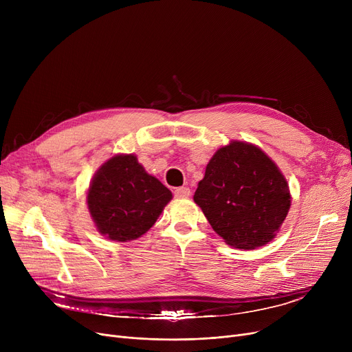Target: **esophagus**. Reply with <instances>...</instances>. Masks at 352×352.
<instances>
[{"label":"esophagus","mask_w":352,"mask_h":352,"mask_svg":"<svg viewBox=\"0 0 352 352\" xmlns=\"http://www.w3.org/2000/svg\"><path fill=\"white\" fill-rule=\"evenodd\" d=\"M174 195L178 198H188L191 195V190L187 187H179L174 190Z\"/></svg>","instance_id":"34e87169"}]
</instances>
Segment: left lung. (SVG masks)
I'll return each mask as SVG.
<instances>
[{
	"mask_svg": "<svg viewBox=\"0 0 352 352\" xmlns=\"http://www.w3.org/2000/svg\"><path fill=\"white\" fill-rule=\"evenodd\" d=\"M194 201L226 244L255 250L280 231L291 192L278 165L260 146L234 140L211 157Z\"/></svg>",
	"mask_w": 352,
	"mask_h": 352,
	"instance_id": "1",
	"label": "left lung"
}]
</instances>
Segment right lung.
Segmentation results:
<instances>
[{"instance_id": "add662e5", "label": "right lung", "mask_w": 352, "mask_h": 352, "mask_svg": "<svg viewBox=\"0 0 352 352\" xmlns=\"http://www.w3.org/2000/svg\"><path fill=\"white\" fill-rule=\"evenodd\" d=\"M171 199L173 192L144 170L135 154L108 158L87 191V207L97 231L117 243L144 235Z\"/></svg>"}]
</instances>
